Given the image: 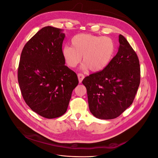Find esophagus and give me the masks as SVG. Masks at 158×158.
<instances>
[{"mask_svg":"<svg viewBox=\"0 0 158 158\" xmlns=\"http://www.w3.org/2000/svg\"><path fill=\"white\" fill-rule=\"evenodd\" d=\"M78 78L79 80V82L81 83L82 81L83 80V79L84 78V76L82 74H78Z\"/></svg>","mask_w":158,"mask_h":158,"instance_id":"34e87169","label":"esophagus"}]
</instances>
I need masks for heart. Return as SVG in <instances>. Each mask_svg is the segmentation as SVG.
I'll return each instance as SVG.
<instances>
[{
	"instance_id": "b5f03b06",
	"label": "heart",
	"mask_w": 158,
	"mask_h": 158,
	"mask_svg": "<svg viewBox=\"0 0 158 158\" xmlns=\"http://www.w3.org/2000/svg\"><path fill=\"white\" fill-rule=\"evenodd\" d=\"M71 47L62 49V56L68 66L75 68L82 59V69L99 72L106 68L113 59L116 50L114 41L111 37L89 33H80L70 40Z\"/></svg>"
}]
</instances>
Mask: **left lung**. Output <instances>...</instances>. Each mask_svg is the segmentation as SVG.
<instances>
[{"instance_id":"1","label":"left lung","mask_w":158,"mask_h":158,"mask_svg":"<svg viewBox=\"0 0 158 158\" xmlns=\"http://www.w3.org/2000/svg\"><path fill=\"white\" fill-rule=\"evenodd\" d=\"M118 52L106 68L86 76L89 111L99 119L118 117L131 106L140 85V68L135 51L122 35Z\"/></svg>"}]
</instances>
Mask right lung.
<instances>
[{
    "mask_svg": "<svg viewBox=\"0 0 158 158\" xmlns=\"http://www.w3.org/2000/svg\"><path fill=\"white\" fill-rule=\"evenodd\" d=\"M63 31L43 27L23 47L19 63L18 80L23 99L33 111L47 118L66 113L78 84L77 75L64 65L62 56Z\"/></svg>",
    "mask_w": 158,
    "mask_h": 158,
    "instance_id": "1",
    "label": "right lung"
}]
</instances>
